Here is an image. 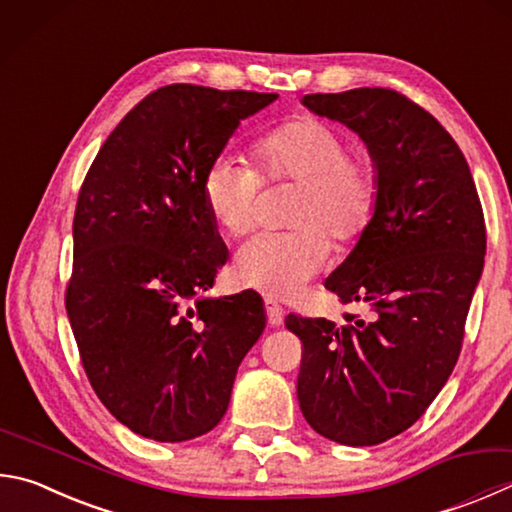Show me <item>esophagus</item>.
<instances>
[{"label": "esophagus", "mask_w": 512, "mask_h": 512, "mask_svg": "<svg viewBox=\"0 0 512 512\" xmlns=\"http://www.w3.org/2000/svg\"><path fill=\"white\" fill-rule=\"evenodd\" d=\"M264 309H266L268 324H271V327H280V324H282V318H284L282 306L277 304V302L273 300V297H266V300H264Z\"/></svg>", "instance_id": "1"}]
</instances>
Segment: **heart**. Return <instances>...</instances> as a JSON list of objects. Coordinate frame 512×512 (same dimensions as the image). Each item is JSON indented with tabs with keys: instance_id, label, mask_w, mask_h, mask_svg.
<instances>
[{
	"instance_id": "b5f03b06",
	"label": "heart",
	"mask_w": 512,
	"mask_h": 512,
	"mask_svg": "<svg viewBox=\"0 0 512 512\" xmlns=\"http://www.w3.org/2000/svg\"><path fill=\"white\" fill-rule=\"evenodd\" d=\"M255 170L217 156L201 176L203 203L228 235H244L257 221L262 181H297L300 194L288 232H259L237 250L239 284L271 297H293L329 262V239H358L380 201V170L367 150H349L347 136L320 118L302 116L268 129L253 143Z\"/></svg>"
}]
</instances>
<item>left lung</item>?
I'll return each instance as SVG.
<instances>
[{"instance_id":"1","label":"left lung","mask_w":512,"mask_h":512,"mask_svg":"<svg viewBox=\"0 0 512 512\" xmlns=\"http://www.w3.org/2000/svg\"><path fill=\"white\" fill-rule=\"evenodd\" d=\"M318 116L345 123L380 170L369 228L324 286L371 320L286 315L302 340L297 401L315 432L378 445L405 432L448 383L483 271L486 221L466 156L445 127L394 89L309 94Z\"/></svg>"}]
</instances>
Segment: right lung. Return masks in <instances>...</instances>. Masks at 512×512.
<instances>
[{
  "instance_id": "1",
  "label": "right lung",
  "mask_w": 512,
  "mask_h": 512,
  "mask_svg": "<svg viewBox=\"0 0 512 512\" xmlns=\"http://www.w3.org/2000/svg\"><path fill=\"white\" fill-rule=\"evenodd\" d=\"M275 98L156 89L120 120L82 181L64 306L96 396L145 439L210 432L266 327L257 293L201 297L226 262L201 176L241 120Z\"/></svg>"
}]
</instances>
